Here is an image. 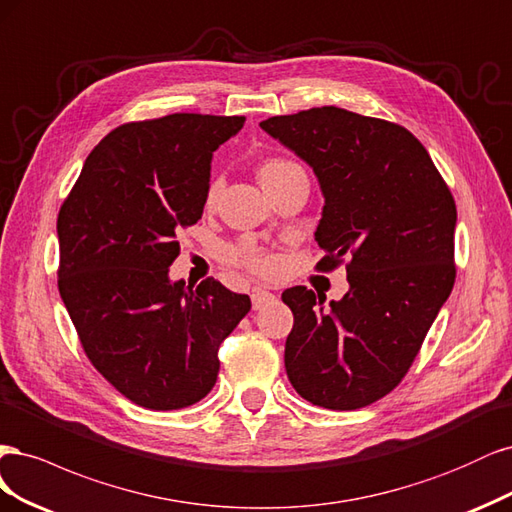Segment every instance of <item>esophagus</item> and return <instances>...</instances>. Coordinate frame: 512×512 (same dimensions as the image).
Returning a JSON list of instances; mask_svg holds the SVG:
<instances>
[{"label": "esophagus", "mask_w": 512, "mask_h": 512, "mask_svg": "<svg viewBox=\"0 0 512 512\" xmlns=\"http://www.w3.org/2000/svg\"><path fill=\"white\" fill-rule=\"evenodd\" d=\"M251 300H253V310H261L263 306H268L270 302H274L276 295L268 289H255L251 293Z\"/></svg>", "instance_id": "1"}]
</instances>
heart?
<instances>
[{
	"instance_id": "1",
	"label": "heart",
	"mask_w": 512,
	"mask_h": 512,
	"mask_svg": "<svg viewBox=\"0 0 512 512\" xmlns=\"http://www.w3.org/2000/svg\"><path fill=\"white\" fill-rule=\"evenodd\" d=\"M298 176H306L304 168L300 166L298 161H293L289 157L283 155H270L266 159L259 161L257 166V178L259 183L263 185L270 195L280 189L283 185H287L289 180L298 178ZM221 191V180L219 178H210L208 185H206V195H204V202L206 206H212L217 202ZM223 259L227 263H232V266L244 268L253 274H274L278 270V259L274 253L266 251L263 246H259L253 240H240L232 246H227L223 251Z\"/></svg>"
}]
</instances>
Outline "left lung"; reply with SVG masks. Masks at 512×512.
<instances>
[{"label":"left lung","instance_id":"left-lung-1","mask_svg":"<svg viewBox=\"0 0 512 512\" xmlns=\"http://www.w3.org/2000/svg\"><path fill=\"white\" fill-rule=\"evenodd\" d=\"M259 125L315 170L325 195L317 270L346 266L351 285L329 306L306 287L283 293L287 376L315 406H370L402 383L455 285L453 193L398 123L321 106Z\"/></svg>","mask_w":512,"mask_h":512}]
</instances>
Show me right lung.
Returning <instances> with one entry per match:
<instances>
[{
    "mask_svg": "<svg viewBox=\"0 0 512 512\" xmlns=\"http://www.w3.org/2000/svg\"><path fill=\"white\" fill-rule=\"evenodd\" d=\"M244 117L174 112L112 129L59 217L57 285L93 368L148 410L200 402L249 295L206 278L170 283L176 234L202 219L212 153Z\"/></svg>",
    "mask_w": 512,
    "mask_h": 512,
    "instance_id": "right-lung-1",
    "label": "right lung"
}]
</instances>
